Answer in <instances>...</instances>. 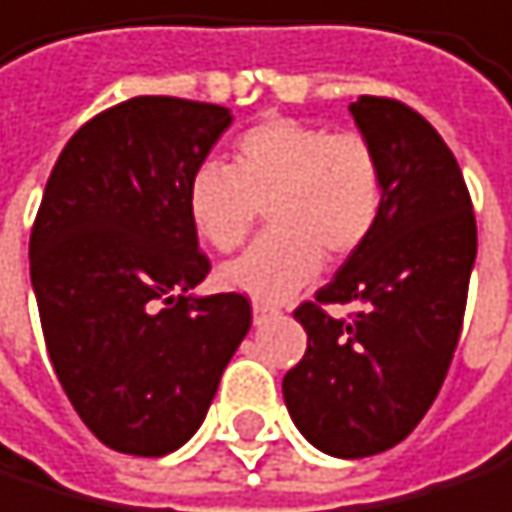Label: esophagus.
Masks as SVG:
<instances>
[{"label": "esophagus", "mask_w": 512, "mask_h": 512, "mask_svg": "<svg viewBox=\"0 0 512 512\" xmlns=\"http://www.w3.org/2000/svg\"><path fill=\"white\" fill-rule=\"evenodd\" d=\"M278 312H281V309H278L275 303L256 300V303H253V322H256V325H265V322H269V319H275Z\"/></svg>", "instance_id": "34e87169"}]
</instances>
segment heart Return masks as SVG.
<instances>
[{"label":"heart","mask_w":512,"mask_h":512,"mask_svg":"<svg viewBox=\"0 0 512 512\" xmlns=\"http://www.w3.org/2000/svg\"><path fill=\"white\" fill-rule=\"evenodd\" d=\"M385 178L375 146L300 118H265L231 146V165L203 162L187 181V218L218 253L250 237L259 209L269 234L222 265L218 284L253 300H287L319 275L325 253L347 259L372 237Z\"/></svg>","instance_id":"1"}]
</instances>
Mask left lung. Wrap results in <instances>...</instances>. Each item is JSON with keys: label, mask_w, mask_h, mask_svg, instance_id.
I'll list each match as a JSON object with an SVG mask.
<instances>
[{"label": "left lung", "mask_w": 512, "mask_h": 512, "mask_svg": "<svg viewBox=\"0 0 512 512\" xmlns=\"http://www.w3.org/2000/svg\"><path fill=\"white\" fill-rule=\"evenodd\" d=\"M350 115L378 153L385 203L372 237L294 312L306 353L281 385L300 435L341 460L391 450L422 422L454 359L475 265L472 200L441 134L385 96H359Z\"/></svg>", "instance_id": "obj_1"}]
</instances>
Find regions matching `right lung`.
Returning <instances> with one entry per match:
<instances>
[{"label": "right lung", "instance_id": "obj_1", "mask_svg": "<svg viewBox=\"0 0 512 512\" xmlns=\"http://www.w3.org/2000/svg\"><path fill=\"white\" fill-rule=\"evenodd\" d=\"M228 124L212 102L134 96L80 127L46 181L30 231L46 350L77 416L118 454L187 444L253 322L243 294H193L209 259L187 181Z\"/></svg>", "mask_w": 512, "mask_h": 512}]
</instances>
